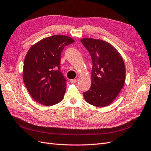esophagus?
Instances as JSON below:
<instances>
[{"label":"esophagus","instance_id":"obj_1","mask_svg":"<svg viewBox=\"0 0 151 151\" xmlns=\"http://www.w3.org/2000/svg\"><path fill=\"white\" fill-rule=\"evenodd\" d=\"M78 79H73L70 80V83H76L78 82Z\"/></svg>","mask_w":151,"mask_h":151}]
</instances>
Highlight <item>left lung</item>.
Instances as JSON below:
<instances>
[{
  "label": "left lung",
  "instance_id": "8db88e82",
  "mask_svg": "<svg viewBox=\"0 0 151 151\" xmlns=\"http://www.w3.org/2000/svg\"><path fill=\"white\" fill-rule=\"evenodd\" d=\"M92 60L91 86L83 93L85 101L104 107L118 96L125 81V66L121 54L112 45L101 39H81Z\"/></svg>",
  "mask_w": 151,
  "mask_h": 151
}]
</instances>
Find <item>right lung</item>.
<instances>
[{"instance_id": "obj_1", "label": "right lung", "mask_w": 151, "mask_h": 151, "mask_svg": "<svg viewBox=\"0 0 151 151\" xmlns=\"http://www.w3.org/2000/svg\"><path fill=\"white\" fill-rule=\"evenodd\" d=\"M74 42L66 35H55L32 45L23 66V81L32 98L45 106L54 105L64 98L66 80L60 71L65 46Z\"/></svg>"}]
</instances>
